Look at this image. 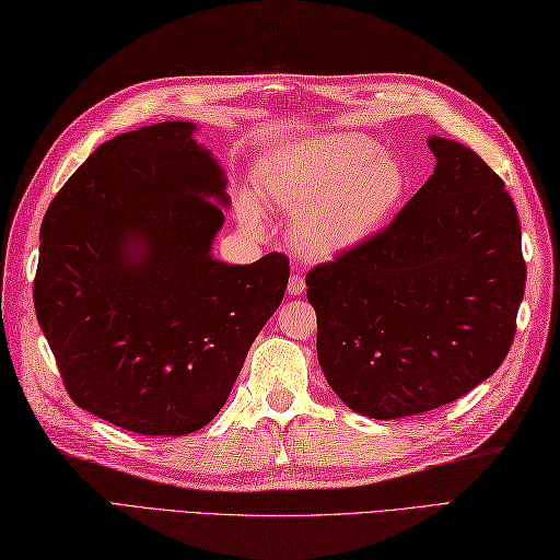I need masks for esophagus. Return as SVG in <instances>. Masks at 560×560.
Masks as SVG:
<instances>
[{
    "label": "esophagus",
    "mask_w": 560,
    "mask_h": 560,
    "mask_svg": "<svg viewBox=\"0 0 560 560\" xmlns=\"http://www.w3.org/2000/svg\"><path fill=\"white\" fill-rule=\"evenodd\" d=\"M304 290H306L304 278H302V276H292L290 282H288V292H290L292 296H296V294H302Z\"/></svg>",
    "instance_id": "34e87169"
}]
</instances>
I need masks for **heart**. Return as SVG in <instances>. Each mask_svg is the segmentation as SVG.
Here are the masks:
<instances>
[{"label": "heart", "instance_id": "1", "mask_svg": "<svg viewBox=\"0 0 560 560\" xmlns=\"http://www.w3.org/2000/svg\"><path fill=\"white\" fill-rule=\"evenodd\" d=\"M258 189L268 207L292 218L294 249L311 261H330L387 221L406 189V173L363 135L330 132L268 159ZM237 211L247 230L264 233L261 203L252 192L240 197Z\"/></svg>", "mask_w": 560, "mask_h": 560}]
</instances>
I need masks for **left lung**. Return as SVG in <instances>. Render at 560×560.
I'll use <instances>...</instances> for the list:
<instances>
[{
	"mask_svg": "<svg viewBox=\"0 0 560 560\" xmlns=\"http://www.w3.org/2000/svg\"><path fill=\"white\" fill-rule=\"evenodd\" d=\"M428 147L434 173L399 215L306 276L327 385L375 420L432 411L494 375L525 292L501 177L454 140Z\"/></svg>",
	"mask_w": 560,
	"mask_h": 560,
	"instance_id": "left-lung-1",
	"label": "left lung"
}]
</instances>
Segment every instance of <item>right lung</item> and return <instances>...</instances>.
<instances>
[{
	"label": "right lung",
	"instance_id": "right-lung-1",
	"mask_svg": "<svg viewBox=\"0 0 560 560\" xmlns=\"http://www.w3.org/2000/svg\"><path fill=\"white\" fill-rule=\"evenodd\" d=\"M192 132L166 120L100 144L39 228L35 313L68 394L156 438L218 416L290 280L278 252L211 256L228 180Z\"/></svg>",
	"mask_w": 560,
	"mask_h": 560
}]
</instances>
